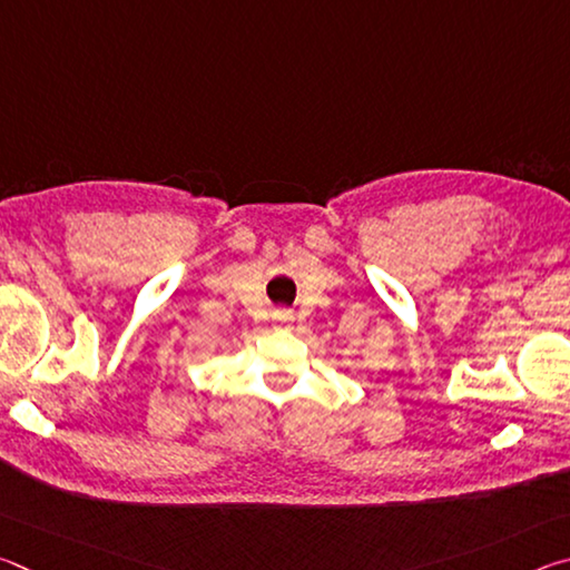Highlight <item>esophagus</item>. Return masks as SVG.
<instances>
[{"mask_svg":"<svg viewBox=\"0 0 570 570\" xmlns=\"http://www.w3.org/2000/svg\"><path fill=\"white\" fill-rule=\"evenodd\" d=\"M276 320L282 322V324H286V322H292V312H286V308H282V312H276Z\"/></svg>","mask_w":570,"mask_h":570,"instance_id":"obj_1","label":"esophagus"}]
</instances>
